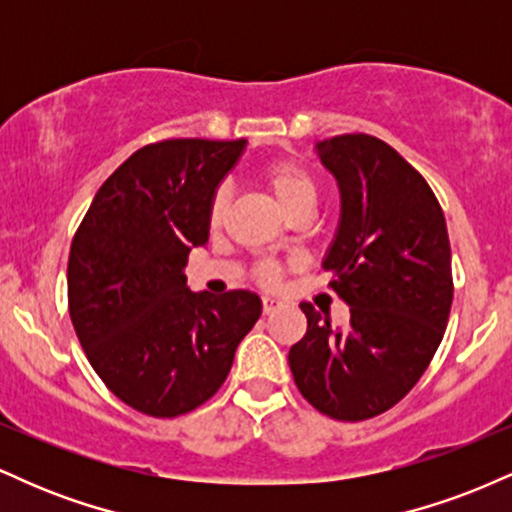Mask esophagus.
Here are the masks:
<instances>
[{"mask_svg": "<svg viewBox=\"0 0 512 512\" xmlns=\"http://www.w3.org/2000/svg\"><path fill=\"white\" fill-rule=\"evenodd\" d=\"M281 305H284V303H281L279 298H274V296H264V298H262V310H264V313H267V315L274 313V310H279Z\"/></svg>", "mask_w": 512, "mask_h": 512, "instance_id": "esophagus-1", "label": "esophagus"}]
</instances>
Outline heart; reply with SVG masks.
Returning a JSON list of instances; mask_svg holds the SVG:
<instances>
[{
	"label": "heart",
	"instance_id": "b5f03b06",
	"mask_svg": "<svg viewBox=\"0 0 512 512\" xmlns=\"http://www.w3.org/2000/svg\"><path fill=\"white\" fill-rule=\"evenodd\" d=\"M260 180L262 185L267 187L269 195L274 197V202L279 204V207L289 216H296L298 211L313 209L315 197H317V185L313 175H310L303 166H298V163L293 161L269 163V166L262 168ZM226 207H228V192L223 190V187H219L209 202L207 221L211 228L221 226ZM257 276H260L264 284H274V281L279 279V267L272 262H264L260 264V269H257Z\"/></svg>",
	"mask_w": 512,
	"mask_h": 512
}]
</instances>
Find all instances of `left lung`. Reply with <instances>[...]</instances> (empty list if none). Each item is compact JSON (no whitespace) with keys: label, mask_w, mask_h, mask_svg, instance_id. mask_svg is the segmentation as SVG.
I'll use <instances>...</instances> for the list:
<instances>
[{"label":"left lung","mask_w":512,"mask_h":512,"mask_svg":"<svg viewBox=\"0 0 512 512\" xmlns=\"http://www.w3.org/2000/svg\"><path fill=\"white\" fill-rule=\"evenodd\" d=\"M334 175L342 214L322 269L351 305L344 330L301 303L308 332L291 346L301 395L322 414L363 421L419 383L436 354L452 305L450 240L424 175L370 134L315 146Z\"/></svg>","instance_id":"1"}]
</instances>
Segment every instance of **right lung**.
Wrapping results in <instances>:
<instances>
[{"instance_id":"obj_1","label":"right lung","mask_w":512,"mask_h":512,"mask_svg":"<svg viewBox=\"0 0 512 512\" xmlns=\"http://www.w3.org/2000/svg\"><path fill=\"white\" fill-rule=\"evenodd\" d=\"M245 139H166L103 182L72 240L69 315L93 370L132 409L173 419L216 395L262 315L252 291L187 289L209 202Z\"/></svg>"}]
</instances>
